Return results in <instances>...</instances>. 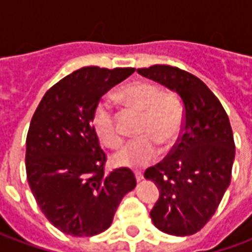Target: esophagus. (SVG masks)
<instances>
[{
    "instance_id": "1",
    "label": "esophagus",
    "mask_w": 252,
    "mask_h": 252,
    "mask_svg": "<svg viewBox=\"0 0 252 252\" xmlns=\"http://www.w3.org/2000/svg\"><path fill=\"white\" fill-rule=\"evenodd\" d=\"M135 177H136V181L143 180V173L142 171H135Z\"/></svg>"
}]
</instances>
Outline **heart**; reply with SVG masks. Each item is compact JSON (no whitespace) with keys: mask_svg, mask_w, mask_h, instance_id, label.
Segmentation results:
<instances>
[{"mask_svg":"<svg viewBox=\"0 0 252 252\" xmlns=\"http://www.w3.org/2000/svg\"><path fill=\"white\" fill-rule=\"evenodd\" d=\"M117 98L142 112L137 133L142 136L128 143L113 157L116 166L139 169L158 157L159 146L169 148L178 139L184 126V108L173 93H163L158 85L136 81L123 86ZM94 131L110 148L120 147L124 136L119 129L115 110L108 101H101L93 115Z\"/></svg>","mask_w":252,"mask_h":252,"instance_id":"obj_1","label":"heart"}]
</instances>
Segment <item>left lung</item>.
Masks as SVG:
<instances>
[{"label":"left lung","mask_w":252,"mask_h":252,"mask_svg":"<svg viewBox=\"0 0 252 252\" xmlns=\"http://www.w3.org/2000/svg\"><path fill=\"white\" fill-rule=\"evenodd\" d=\"M137 72L177 92L184 102L178 140L144 177L160 193L150 212L154 225L169 235L189 236L211 220L229 186L235 159L232 128L219 98L200 78L167 64Z\"/></svg>","instance_id":"8db88e82"}]
</instances>
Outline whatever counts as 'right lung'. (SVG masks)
I'll use <instances>...</instances> for the list:
<instances>
[{"mask_svg":"<svg viewBox=\"0 0 252 252\" xmlns=\"http://www.w3.org/2000/svg\"><path fill=\"white\" fill-rule=\"evenodd\" d=\"M135 68L82 67L47 90L27 135V180L54 227L71 236H94L110 227L121 198L136 186L132 170L105 173L93 115L109 89Z\"/></svg>","mask_w":252,"mask_h":252,"instance_id":"obj_1","label":"right lung"}]
</instances>
